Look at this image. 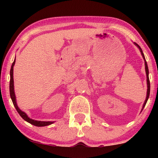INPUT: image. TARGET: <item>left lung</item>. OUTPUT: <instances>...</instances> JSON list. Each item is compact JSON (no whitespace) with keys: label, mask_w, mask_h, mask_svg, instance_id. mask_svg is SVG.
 Returning <instances> with one entry per match:
<instances>
[{"label":"left lung","mask_w":158,"mask_h":158,"mask_svg":"<svg viewBox=\"0 0 158 158\" xmlns=\"http://www.w3.org/2000/svg\"><path fill=\"white\" fill-rule=\"evenodd\" d=\"M134 44H135L136 45V46H137V47H138V48L139 49L140 52H141L142 55V57H143V59H144V65H145V71H146V75H147V83H148V91H147V97H146V99H145V101H144V104H143V106H142V110H143V109H144V107L145 106V105H146V103H147V101H148V98H149V96H150V79H149V70H148V64H147V62H146V60H145V57H144V54H143V52H142V50L141 47H140L139 46V45H138V44H137V43L134 42Z\"/></svg>","instance_id":"1"}]
</instances>
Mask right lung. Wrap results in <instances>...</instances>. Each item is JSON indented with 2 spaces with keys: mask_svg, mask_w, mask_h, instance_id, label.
<instances>
[{
  "mask_svg": "<svg viewBox=\"0 0 158 158\" xmlns=\"http://www.w3.org/2000/svg\"><path fill=\"white\" fill-rule=\"evenodd\" d=\"M15 62H16V59L14 60V62L12 63L11 65V68H10V98L13 101V103H14V106L16 108V111H18V113L19 114L21 117H22L23 119H24L26 122L30 123L32 125H34L36 127H44V126H48V125H50L54 123L53 122H42V121H36L34 119H31L29 117H28V116L27 115V114L25 112H23L21 111V110L19 109L18 106H17L16 103V96H15V93H14V66L15 64Z\"/></svg>",
  "mask_w": 158,
  "mask_h": 158,
  "instance_id": "add662e5",
  "label": "right lung"
}]
</instances>
